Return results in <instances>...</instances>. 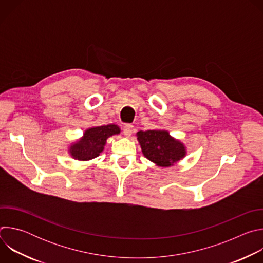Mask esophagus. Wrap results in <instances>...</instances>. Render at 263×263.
Masks as SVG:
<instances>
[{
  "instance_id": "34e87169",
  "label": "esophagus",
  "mask_w": 263,
  "mask_h": 263,
  "mask_svg": "<svg viewBox=\"0 0 263 263\" xmlns=\"http://www.w3.org/2000/svg\"><path fill=\"white\" fill-rule=\"evenodd\" d=\"M133 125H130V124H127V125H125L124 126V128H123V132H124V134H125V136H127V137H129L132 133H133Z\"/></svg>"
}]
</instances>
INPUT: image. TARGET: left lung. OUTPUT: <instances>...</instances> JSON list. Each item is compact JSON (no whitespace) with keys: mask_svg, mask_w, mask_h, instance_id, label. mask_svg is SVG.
I'll list each match as a JSON object with an SVG mask.
<instances>
[{"mask_svg":"<svg viewBox=\"0 0 263 263\" xmlns=\"http://www.w3.org/2000/svg\"><path fill=\"white\" fill-rule=\"evenodd\" d=\"M137 139L143 155L160 166H171L185 155L183 143L172 138L167 131H139Z\"/></svg>","mask_w":263,"mask_h":263,"instance_id":"obj_1","label":"left lung"}]
</instances>
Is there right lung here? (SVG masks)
I'll return each mask as SVG.
<instances>
[{"mask_svg":"<svg viewBox=\"0 0 263 263\" xmlns=\"http://www.w3.org/2000/svg\"><path fill=\"white\" fill-rule=\"evenodd\" d=\"M119 133L120 128L117 125L90 128L85 131L83 138L71 145L70 154L74 159L90 160L100 155L109 136Z\"/></svg>","mask_w":263,"mask_h":263,"instance_id":"add662e5","label":"right lung"}]
</instances>
